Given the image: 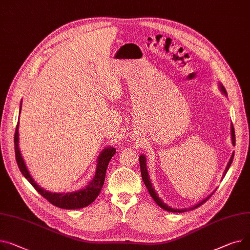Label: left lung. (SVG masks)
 Listing matches in <instances>:
<instances>
[{"mask_svg": "<svg viewBox=\"0 0 250 250\" xmlns=\"http://www.w3.org/2000/svg\"><path fill=\"white\" fill-rule=\"evenodd\" d=\"M219 87H220V90L225 94V95H227V92H226V90H225V88H224V86L221 84H219ZM231 140H232V144H233V146H235V132H234V127H233V125H231ZM233 157H234V153H232V155H231V157H230V160H229V162H228V164H227V166H226V168H225V171H224V173H223V177L226 175V173H227V171H228V169H229V167L231 166V164H232V161H233ZM140 166H141V174H142V178H143V181H144V183H145V185H146V189H147V191H148V193H149V195L152 196V198L154 199L155 200V202L161 207V208H163V209H165V210H167V211H169V212H178V213H181V212H187V211H190V210H194V209H196L197 207H199V206H201L203 203H205L208 199H209V197H211L212 195H213V193L215 192H212L208 197H206L205 199H203V200L201 201V202H199V203H197L196 205H194L193 207H191V208H185V209H173V208H171L170 206H168L167 204H165L161 199L159 198V196H158V194L156 193V191H155V189L153 188V185H152V183H151V181H149V177H148V174H147V170H146V157H145V155H141L140 156Z\"/></svg>", "mask_w": 250, "mask_h": 250, "instance_id": "left-lung-1", "label": "left lung"}]
</instances>
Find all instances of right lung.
<instances>
[{"instance_id": "add662e5", "label": "right lung", "mask_w": 250, "mask_h": 250, "mask_svg": "<svg viewBox=\"0 0 250 250\" xmlns=\"http://www.w3.org/2000/svg\"><path fill=\"white\" fill-rule=\"evenodd\" d=\"M20 112H21V106H20ZM18 128H19V122L17 124L16 130H15V137H14L15 155H16L17 164H18V167L21 173L24 175V177L30 182V184L35 188V190L41 196L47 199V200L54 206L62 209H80V208L88 206L95 200L96 197L99 195V193H101L102 188L104 186L108 163L110 159L113 157V155L115 154L114 147H111V146L105 147L102 152V154L98 156L95 175L91 180V182L84 189L78 190L76 192H69V193H51L41 188L39 185H37V183L31 177L19 148Z\"/></svg>"}]
</instances>
